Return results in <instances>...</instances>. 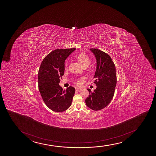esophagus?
<instances>
[{
    "label": "esophagus",
    "instance_id": "1",
    "mask_svg": "<svg viewBox=\"0 0 156 156\" xmlns=\"http://www.w3.org/2000/svg\"><path fill=\"white\" fill-rule=\"evenodd\" d=\"M76 91H81L82 90V89L81 88H76Z\"/></svg>",
    "mask_w": 156,
    "mask_h": 156
}]
</instances>
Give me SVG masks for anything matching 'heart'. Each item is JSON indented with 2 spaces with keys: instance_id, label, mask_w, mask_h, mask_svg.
Returning a JSON list of instances; mask_svg holds the SVG:
<instances>
[{
  "instance_id": "heart-1",
  "label": "heart",
  "mask_w": 156,
  "mask_h": 156,
  "mask_svg": "<svg viewBox=\"0 0 156 156\" xmlns=\"http://www.w3.org/2000/svg\"><path fill=\"white\" fill-rule=\"evenodd\" d=\"M76 59H77V61H79L83 68L84 67L86 68L90 63V58L86 54L83 52L77 55V56H76ZM65 69H67V64L65 66ZM75 84L77 86H81L82 85L81 80H76L75 81Z\"/></svg>"
}]
</instances>
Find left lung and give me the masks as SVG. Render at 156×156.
<instances>
[{
	"instance_id": "obj_1",
	"label": "left lung",
	"mask_w": 156,
	"mask_h": 156,
	"mask_svg": "<svg viewBox=\"0 0 156 156\" xmlns=\"http://www.w3.org/2000/svg\"><path fill=\"white\" fill-rule=\"evenodd\" d=\"M90 50L97 61L94 82L97 88L93 92L88 88L89 96L85 102L90 109L98 111L107 107L113 98L116 84V70L108 54L98 49L91 48Z\"/></svg>"
}]
</instances>
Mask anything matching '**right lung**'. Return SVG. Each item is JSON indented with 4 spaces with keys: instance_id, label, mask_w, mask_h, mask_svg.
<instances>
[{
    "instance_id": "right-lung-1",
    "label": "right lung",
    "mask_w": 156,
    "mask_h": 156,
    "mask_svg": "<svg viewBox=\"0 0 156 156\" xmlns=\"http://www.w3.org/2000/svg\"><path fill=\"white\" fill-rule=\"evenodd\" d=\"M76 49H56L43 59L38 73V89L48 107L52 111L61 112L71 105L75 88L70 86L63 90L59 86L65 72V60Z\"/></svg>"
}]
</instances>
